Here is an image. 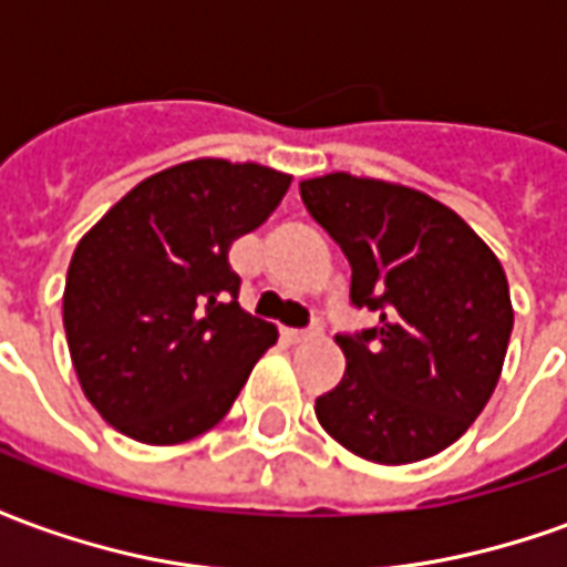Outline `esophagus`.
Instances as JSON below:
<instances>
[{"mask_svg":"<svg viewBox=\"0 0 567 567\" xmlns=\"http://www.w3.org/2000/svg\"><path fill=\"white\" fill-rule=\"evenodd\" d=\"M282 337L288 340V343H309V340H316L319 337V331H282Z\"/></svg>","mask_w":567,"mask_h":567,"instance_id":"esophagus-1","label":"esophagus"}]
</instances>
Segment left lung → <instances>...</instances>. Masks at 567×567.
<instances>
[{"instance_id": "8db88e82", "label": "left lung", "mask_w": 567, "mask_h": 567, "mask_svg": "<svg viewBox=\"0 0 567 567\" xmlns=\"http://www.w3.org/2000/svg\"><path fill=\"white\" fill-rule=\"evenodd\" d=\"M309 215L352 267V303L380 324L333 337L337 389L316 398L321 427L377 464L437 455L495 392L513 331L507 276L458 212L416 187L328 173L300 182Z\"/></svg>"}]
</instances>
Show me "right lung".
<instances>
[{"label":"right lung","mask_w":567,"mask_h":567,"mask_svg":"<svg viewBox=\"0 0 567 567\" xmlns=\"http://www.w3.org/2000/svg\"><path fill=\"white\" fill-rule=\"evenodd\" d=\"M288 187L272 166L197 157L148 175L81 236L63 328L81 392L115 431L175 446L227 416L279 337L236 303L227 251Z\"/></svg>","instance_id":"add662e5"}]
</instances>
